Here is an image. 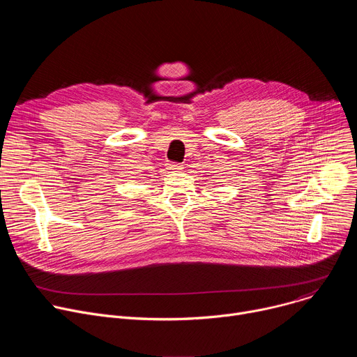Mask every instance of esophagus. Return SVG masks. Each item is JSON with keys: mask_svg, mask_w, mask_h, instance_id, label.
Instances as JSON below:
<instances>
[{"mask_svg": "<svg viewBox=\"0 0 357 357\" xmlns=\"http://www.w3.org/2000/svg\"><path fill=\"white\" fill-rule=\"evenodd\" d=\"M168 169L171 172H179V171H183V165L182 164H171V165H168Z\"/></svg>", "mask_w": 357, "mask_h": 357, "instance_id": "esophagus-1", "label": "esophagus"}]
</instances>
